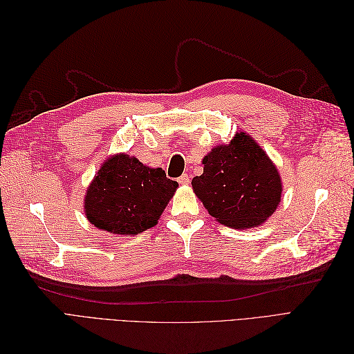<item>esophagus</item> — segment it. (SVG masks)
Masks as SVG:
<instances>
[{
	"mask_svg": "<svg viewBox=\"0 0 354 354\" xmlns=\"http://www.w3.org/2000/svg\"><path fill=\"white\" fill-rule=\"evenodd\" d=\"M178 183H180V185H189V183H190V177H189V174L180 176V177H178Z\"/></svg>",
	"mask_w": 354,
	"mask_h": 354,
	"instance_id": "esophagus-1",
	"label": "esophagus"
}]
</instances>
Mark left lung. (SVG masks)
<instances>
[{"label":"left lung","instance_id":"1","mask_svg":"<svg viewBox=\"0 0 354 354\" xmlns=\"http://www.w3.org/2000/svg\"><path fill=\"white\" fill-rule=\"evenodd\" d=\"M203 173L192 187L217 221L234 229L260 226L281 202L282 181L254 138L238 133L203 158Z\"/></svg>","mask_w":354,"mask_h":354}]
</instances>
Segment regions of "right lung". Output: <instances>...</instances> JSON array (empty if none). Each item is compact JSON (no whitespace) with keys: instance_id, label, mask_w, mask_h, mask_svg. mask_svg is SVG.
Wrapping results in <instances>:
<instances>
[{"instance_id":"1","label":"right lung","mask_w":354,"mask_h":354,"mask_svg":"<svg viewBox=\"0 0 354 354\" xmlns=\"http://www.w3.org/2000/svg\"><path fill=\"white\" fill-rule=\"evenodd\" d=\"M177 187L162 168L120 153L106 159L91 181L84 211L93 226L133 236L155 226Z\"/></svg>"}]
</instances>
